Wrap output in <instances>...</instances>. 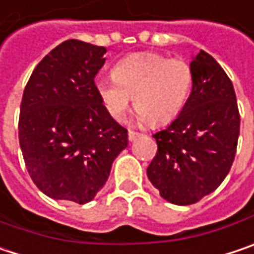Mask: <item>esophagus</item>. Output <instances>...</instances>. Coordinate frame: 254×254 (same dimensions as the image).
Listing matches in <instances>:
<instances>
[{
  "instance_id": "1",
  "label": "esophagus",
  "mask_w": 254,
  "mask_h": 254,
  "mask_svg": "<svg viewBox=\"0 0 254 254\" xmlns=\"http://www.w3.org/2000/svg\"><path fill=\"white\" fill-rule=\"evenodd\" d=\"M137 137H140V133H137V131H131V130L128 131V140H130V141H134Z\"/></svg>"
}]
</instances>
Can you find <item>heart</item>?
<instances>
[{
	"label": "heart",
	"mask_w": 254,
	"mask_h": 254,
	"mask_svg": "<svg viewBox=\"0 0 254 254\" xmlns=\"http://www.w3.org/2000/svg\"><path fill=\"white\" fill-rule=\"evenodd\" d=\"M193 83L190 64L181 58L138 52L121 59L111 78L97 81L102 105L114 120L126 117L133 97L138 123L163 126L185 107Z\"/></svg>",
	"instance_id": "b5f03b06"
}]
</instances>
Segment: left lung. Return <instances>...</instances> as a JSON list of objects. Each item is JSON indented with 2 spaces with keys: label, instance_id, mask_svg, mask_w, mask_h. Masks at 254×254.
I'll list each match as a JSON object with an SVG mask.
<instances>
[{
  "label": "left lung",
  "instance_id": "1",
  "mask_svg": "<svg viewBox=\"0 0 254 254\" xmlns=\"http://www.w3.org/2000/svg\"><path fill=\"white\" fill-rule=\"evenodd\" d=\"M192 91L184 110L153 137L157 152L147 178L160 196L190 205L217 190L234 162L240 114L233 83L204 50L190 62Z\"/></svg>",
  "mask_w": 254,
  "mask_h": 254
}]
</instances>
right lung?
I'll list each match as a JSON object with an SVG mask.
<instances>
[{"label":"right lung","mask_w":254,"mask_h":254,"mask_svg":"<svg viewBox=\"0 0 254 254\" xmlns=\"http://www.w3.org/2000/svg\"><path fill=\"white\" fill-rule=\"evenodd\" d=\"M105 52L66 40L34 67L24 88L20 147L30 178L53 199L92 201L128 144L127 130L108 114L95 88Z\"/></svg>","instance_id":"1"}]
</instances>
